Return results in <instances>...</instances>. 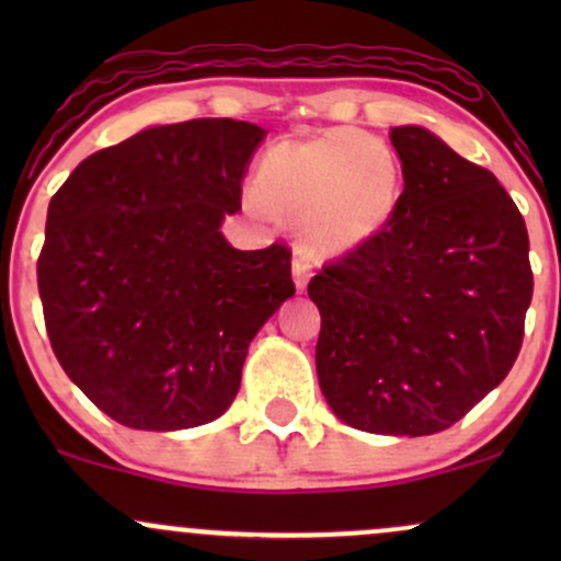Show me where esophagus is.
Returning <instances> with one entry per match:
<instances>
[{"mask_svg": "<svg viewBox=\"0 0 561 561\" xmlns=\"http://www.w3.org/2000/svg\"><path fill=\"white\" fill-rule=\"evenodd\" d=\"M308 276H311V261H308V253L302 248H295V259H293V279L295 287L302 289L308 285Z\"/></svg>", "mask_w": 561, "mask_h": 561, "instance_id": "esophagus-1", "label": "esophagus"}]
</instances>
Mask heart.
I'll use <instances>...</instances> for the list:
<instances>
[{"instance_id": "obj_1", "label": "heart", "mask_w": 561, "mask_h": 561, "mask_svg": "<svg viewBox=\"0 0 561 561\" xmlns=\"http://www.w3.org/2000/svg\"><path fill=\"white\" fill-rule=\"evenodd\" d=\"M253 192L263 210L298 227L313 259H330L388 227L401 205L403 176L388 145L358 128H332L266 150Z\"/></svg>"}]
</instances>
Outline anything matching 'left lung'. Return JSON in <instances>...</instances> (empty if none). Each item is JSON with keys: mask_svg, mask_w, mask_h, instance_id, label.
<instances>
[{"mask_svg": "<svg viewBox=\"0 0 561 561\" xmlns=\"http://www.w3.org/2000/svg\"><path fill=\"white\" fill-rule=\"evenodd\" d=\"M401 205L308 282L334 414L377 435L448 430L508 375L533 298L525 218L491 171L398 126Z\"/></svg>", "mask_w": 561, "mask_h": 561, "instance_id": "obj_1", "label": "left lung"}]
</instances>
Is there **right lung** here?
<instances>
[{
    "instance_id": "add662e5",
    "label": "right lung",
    "mask_w": 561,
    "mask_h": 561,
    "mask_svg": "<svg viewBox=\"0 0 561 561\" xmlns=\"http://www.w3.org/2000/svg\"><path fill=\"white\" fill-rule=\"evenodd\" d=\"M261 126H152L76 165L49 199L36 263L49 343L83 396L131 430L214 422L250 340L293 298L287 244L234 250L224 216Z\"/></svg>"
}]
</instances>
